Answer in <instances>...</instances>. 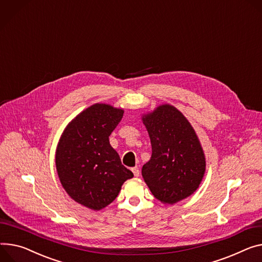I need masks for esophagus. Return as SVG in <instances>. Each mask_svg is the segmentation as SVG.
Listing matches in <instances>:
<instances>
[{
    "label": "esophagus",
    "instance_id": "esophagus-1",
    "mask_svg": "<svg viewBox=\"0 0 262 262\" xmlns=\"http://www.w3.org/2000/svg\"><path fill=\"white\" fill-rule=\"evenodd\" d=\"M131 170H132V172H133V174H134V176L135 177H138L139 176V169H138V167H133V168H131Z\"/></svg>",
    "mask_w": 262,
    "mask_h": 262
}]
</instances>
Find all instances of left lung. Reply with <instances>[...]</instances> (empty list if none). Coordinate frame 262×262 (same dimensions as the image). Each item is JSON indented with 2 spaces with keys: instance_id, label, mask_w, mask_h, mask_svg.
<instances>
[{
  "instance_id": "obj_1",
  "label": "left lung",
  "mask_w": 262,
  "mask_h": 262,
  "mask_svg": "<svg viewBox=\"0 0 262 262\" xmlns=\"http://www.w3.org/2000/svg\"><path fill=\"white\" fill-rule=\"evenodd\" d=\"M152 155L143 166L145 183L163 204L174 205L192 195L206 172V157L195 130L174 106H158L144 114Z\"/></svg>"
}]
</instances>
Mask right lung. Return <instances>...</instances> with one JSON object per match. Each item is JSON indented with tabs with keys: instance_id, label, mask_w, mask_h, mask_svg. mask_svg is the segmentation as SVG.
<instances>
[{
	"instance_id": "obj_1",
	"label": "right lung",
	"mask_w": 262,
	"mask_h": 262,
	"mask_svg": "<svg viewBox=\"0 0 262 262\" xmlns=\"http://www.w3.org/2000/svg\"><path fill=\"white\" fill-rule=\"evenodd\" d=\"M124 110L94 104L65 128L55 152L57 175L67 194L91 210L104 209L133 173L120 162L109 136Z\"/></svg>"
}]
</instances>
